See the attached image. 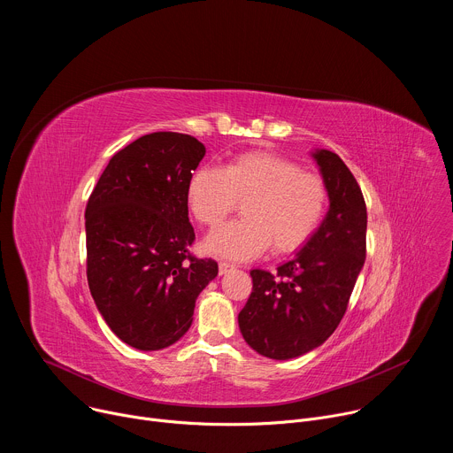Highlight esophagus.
<instances>
[{
  "instance_id": "obj_1",
  "label": "esophagus",
  "mask_w": 453,
  "mask_h": 453,
  "mask_svg": "<svg viewBox=\"0 0 453 453\" xmlns=\"http://www.w3.org/2000/svg\"><path fill=\"white\" fill-rule=\"evenodd\" d=\"M233 267H234L233 264H227V262H220V264H219V273H220V274H227V273H229Z\"/></svg>"
}]
</instances>
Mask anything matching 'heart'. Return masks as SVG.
Wrapping results in <instances>:
<instances>
[{"label": "heart", "instance_id": "heart-1", "mask_svg": "<svg viewBox=\"0 0 453 453\" xmlns=\"http://www.w3.org/2000/svg\"><path fill=\"white\" fill-rule=\"evenodd\" d=\"M186 201L191 215L208 227L242 203L243 219L215 229L204 249L229 260H250L269 245L276 254L301 249L325 217L328 189L320 175L287 157L247 152L224 168L199 166L188 180Z\"/></svg>", "mask_w": 453, "mask_h": 453}]
</instances>
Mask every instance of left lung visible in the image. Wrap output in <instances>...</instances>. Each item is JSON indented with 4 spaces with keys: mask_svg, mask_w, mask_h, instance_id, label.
<instances>
[{
    "mask_svg": "<svg viewBox=\"0 0 453 453\" xmlns=\"http://www.w3.org/2000/svg\"><path fill=\"white\" fill-rule=\"evenodd\" d=\"M311 157L326 182L330 210L274 274L250 271L252 292L238 313L245 342L274 360L301 357L335 332L365 260L367 211L357 179L335 152L320 149Z\"/></svg>",
    "mask_w": 453,
    "mask_h": 453,
    "instance_id": "obj_1",
    "label": "left lung"
}]
</instances>
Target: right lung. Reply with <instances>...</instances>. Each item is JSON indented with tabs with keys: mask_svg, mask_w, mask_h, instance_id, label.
<instances>
[{
	"mask_svg": "<svg viewBox=\"0 0 453 453\" xmlns=\"http://www.w3.org/2000/svg\"><path fill=\"white\" fill-rule=\"evenodd\" d=\"M204 154L188 134H145L111 157L88 201L89 290L111 332L136 349L177 342L219 274L215 260L188 250L186 188Z\"/></svg>",
	"mask_w": 453,
	"mask_h": 453,
	"instance_id": "obj_1",
	"label": "right lung"
}]
</instances>
